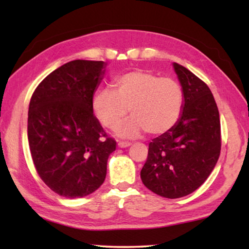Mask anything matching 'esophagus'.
Listing matches in <instances>:
<instances>
[{"mask_svg": "<svg viewBox=\"0 0 249 249\" xmlns=\"http://www.w3.org/2000/svg\"><path fill=\"white\" fill-rule=\"evenodd\" d=\"M117 146H119L120 148H127V147L130 146V142H120L119 144H117Z\"/></svg>", "mask_w": 249, "mask_h": 249, "instance_id": "1", "label": "esophagus"}]
</instances>
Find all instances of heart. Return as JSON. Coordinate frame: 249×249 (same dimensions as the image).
Returning <instances> with one entry per match:
<instances>
[{"mask_svg": "<svg viewBox=\"0 0 249 249\" xmlns=\"http://www.w3.org/2000/svg\"><path fill=\"white\" fill-rule=\"evenodd\" d=\"M114 90L96 92L92 108L104 127L113 129L127 115L132 117L117 129L121 137L134 138L146 130L161 135L180 120L184 93L180 83L171 78H160L148 71L135 70L114 80Z\"/></svg>", "mask_w": 249, "mask_h": 249, "instance_id": "obj_1", "label": "heart"}]
</instances>
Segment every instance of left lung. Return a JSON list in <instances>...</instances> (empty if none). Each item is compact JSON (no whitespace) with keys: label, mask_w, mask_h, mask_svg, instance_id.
<instances>
[{"label":"left lung","mask_w":249,"mask_h":249,"mask_svg":"<svg viewBox=\"0 0 249 249\" xmlns=\"http://www.w3.org/2000/svg\"><path fill=\"white\" fill-rule=\"evenodd\" d=\"M174 69L184 93L180 120L169 132L149 142L141 171L142 183L160 196L190 195L208 179L221 151V123L212 92L183 66Z\"/></svg>","instance_id":"obj_1"}]
</instances>
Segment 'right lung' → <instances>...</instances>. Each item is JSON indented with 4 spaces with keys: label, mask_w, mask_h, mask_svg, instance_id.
Listing matches in <instances>:
<instances>
[{
    "label": "right lung",
    "mask_w": 249,
    "mask_h": 249,
    "mask_svg": "<svg viewBox=\"0 0 249 249\" xmlns=\"http://www.w3.org/2000/svg\"><path fill=\"white\" fill-rule=\"evenodd\" d=\"M104 61L73 60L48 74L29 102V149L41 180L57 195L77 199L104 182L116 142L93 114L92 100Z\"/></svg>",
    "instance_id": "right-lung-1"
}]
</instances>
